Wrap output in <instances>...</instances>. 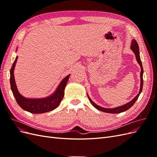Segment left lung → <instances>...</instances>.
Wrapping results in <instances>:
<instances>
[{"label": "left lung", "mask_w": 157, "mask_h": 157, "mask_svg": "<svg viewBox=\"0 0 157 157\" xmlns=\"http://www.w3.org/2000/svg\"><path fill=\"white\" fill-rule=\"evenodd\" d=\"M130 48L131 50L133 51V52H134L135 56H136V60L137 61V63H139V65H140L141 67V73H140V92H139V94L137 95V96L132 99V101H130V102H128L126 104H124V105H122L121 106H119V107H115V108H104V107H102L101 106H99L98 105H97L96 103H95L90 98L89 96L87 94V96L88 97V99L91 102L92 105L96 108L99 111H101L102 112H104V113H113V114H117V113H122V112H124L126 111H127L128 109H129L131 107H132V105H134V104L135 103V102L136 101V100L137 99V98H139L140 94L142 92V89H143V84H144V80H143V74H144V69H143V66H142V63H141V59H140V49H139V46L138 44H137V42L136 40L133 39L132 40V42H131V46H130Z\"/></svg>", "instance_id": "8db88e82"}]
</instances>
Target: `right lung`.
Here are the masks:
<instances>
[{"label": "right lung", "instance_id": "right-lung-1", "mask_svg": "<svg viewBox=\"0 0 157 157\" xmlns=\"http://www.w3.org/2000/svg\"><path fill=\"white\" fill-rule=\"evenodd\" d=\"M18 57L16 56V59L10 69V86L13 95L19 105L23 110L33 114H40L53 111L59 106L64 96V90L69 78L70 75L61 80L56 91L50 96L44 98H27L23 96L18 92L14 78V68L17 62Z\"/></svg>", "mask_w": 157, "mask_h": 157}]
</instances>
